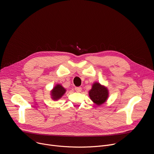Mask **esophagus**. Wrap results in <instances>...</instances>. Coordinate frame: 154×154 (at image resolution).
Wrapping results in <instances>:
<instances>
[{
  "instance_id": "34e87169",
  "label": "esophagus",
  "mask_w": 154,
  "mask_h": 154,
  "mask_svg": "<svg viewBox=\"0 0 154 154\" xmlns=\"http://www.w3.org/2000/svg\"><path fill=\"white\" fill-rule=\"evenodd\" d=\"M75 90L77 92H80L82 91V88L81 87H75Z\"/></svg>"
}]
</instances>
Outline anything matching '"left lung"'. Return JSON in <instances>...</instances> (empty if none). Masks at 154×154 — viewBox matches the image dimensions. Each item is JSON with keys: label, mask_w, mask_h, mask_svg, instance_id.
Instances as JSON below:
<instances>
[{"label": "left lung", "mask_w": 154, "mask_h": 154, "mask_svg": "<svg viewBox=\"0 0 154 154\" xmlns=\"http://www.w3.org/2000/svg\"><path fill=\"white\" fill-rule=\"evenodd\" d=\"M88 95L92 101L97 106H100L106 102L109 95L107 87L95 82L92 85V88L88 92Z\"/></svg>", "instance_id": "left-lung-1"}]
</instances>
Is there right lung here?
<instances>
[{
	"label": "right lung",
	"mask_w": 154,
	"mask_h": 154,
	"mask_svg": "<svg viewBox=\"0 0 154 154\" xmlns=\"http://www.w3.org/2000/svg\"><path fill=\"white\" fill-rule=\"evenodd\" d=\"M66 92V89L61 84H56L51 91V97L53 100H57Z\"/></svg>",
	"instance_id": "obj_1"
}]
</instances>
